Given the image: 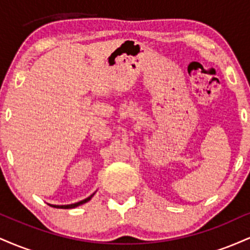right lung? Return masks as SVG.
Masks as SVG:
<instances>
[{
	"instance_id": "right-lung-1",
	"label": "right lung",
	"mask_w": 250,
	"mask_h": 250,
	"mask_svg": "<svg viewBox=\"0 0 250 250\" xmlns=\"http://www.w3.org/2000/svg\"><path fill=\"white\" fill-rule=\"evenodd\" d=\"M94 195H95V193L91 194L90 196H88V197H87V199H84V200L80 201V202H76V203H71V205H50V203H48V205L51 206V207H54V208H60V209H71V208L79 207V206L83 205V203H85V202H88V201H90V200H91V197H93Z\"/></svg>"
}]
</instances>
